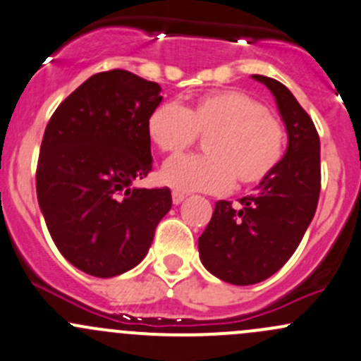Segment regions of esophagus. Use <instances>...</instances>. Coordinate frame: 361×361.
<instances>
[{"label": "esophagus", "mask_w": 361, "mask_h": 361, "mask_svg": "<svg viewBox=\"0 0 361 361\" xmlns=\"http://www.w3.org/2000/svg\"><path fill=\"white\" fill-rule=\"evenodd\" d=\"M185 197H187V195H185L183 192L173 190V202H174V204H181V202L185 201Z\"/></svg>", "instance_id": "esophagus-1"}]
</instances>
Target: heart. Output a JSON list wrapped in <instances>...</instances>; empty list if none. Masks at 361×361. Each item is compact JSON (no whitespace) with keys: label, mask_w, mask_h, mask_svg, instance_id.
<instances>
[{"label":"heart","mask_w":361,"mask_h":361,"mask_svg":"<svg viewBox=\"0 0 361 361\" xmlns=\"http://www.w3.org/2000/svg\"><path fill=\"white\" fill-rule=\"evenodd\" d=\"M152 145L178 155L206 136V155L178 157L164 164L162 183L183 192L221 194L238 181L251 187L267 180L286 148L283 123L264 104L241 90H214L183 108L160 103L147 120Z\"/></svg>","instance_id":"heart-1"}]
</instances>
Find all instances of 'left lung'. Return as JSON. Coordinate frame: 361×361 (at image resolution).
I'll list each match as a JSON object with an SVG mask.
<instances>
[{
    "mask_svg": "<svg viewBox=\"0 0 361 361\" xmlns=\"http://www.w3.org/2000/svg\"><path fill=\"white\" fill-rule=\"evenodd\" d=\"M276 97L288 133V148L274 173L253 195L214 204L199 238L204 267L221 281L246 286L271 278L300 245L322 190L319 136L311 116L274 78L253 75Z\"/></svg>",
    "mask_w": 361,
    "mask_h": 361,
    "instance_id": "8db88e82",
    "label": "left lung"
}]
</instances>
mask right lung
<instances>
[{"mask_svg":"<svg viewBox=\"0 0 361 361\" xmlns=\"http://www.w3.org/2000/svg\"><path fill=\"white\" fill-rule=\"evenodd\" d=\"M160 90L126 69L97 73L47 123L36 167L39 209L63 257L96 278L136 267L173 204L167 187H134L152 171L147 120Z\"/></svg>","mask_w":361,"mask_h":361,"instance_id":"obj_1","label":"right lung"}]
</instances>
